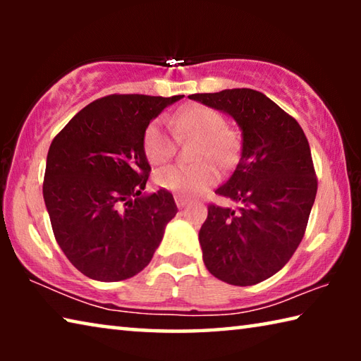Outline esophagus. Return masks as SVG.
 Wrapping results in <instances>:
<instances>
[{
    "mask_svg": "<svg viewBox=\"0 0 361 361\" xmlns=\"http://www.w3.org/2000/svg\"><path fill=\"white\" fill-rule=\"evenodd\" d=\"M175 202H176V205H178V209H183V207H186L189 204V200L183 197V195L176 194L175 195Z\"/></svg>",
    "mask_w": 361,
    "mask_h": 361,
    "instance_id": "1",
    "label": "esophagus"
}]
</instances>
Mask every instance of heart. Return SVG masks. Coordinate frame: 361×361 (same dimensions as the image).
Returning <instances> with one entry per match:
<instances>
[{"label":"heart","instance_id":"1","mask_svg":"<svg viewBox=\"0 0 361 361\" xmlns=\"http://www.w3.org/2000/svg\"><path fill=\"white\" fill-rule=\"evenodd\" d=\"M169 126L181 137L195 138L194 166H167L154 172V183L181 195H194L212 188L219 178L215 167L228 169L239 157L240 140L237 132L224 126L223 114L210 106L186 105L170 114ZM143 151L151 164H164L175 152V142L162 119L152 121L143 133Z\"/></svg>","mask_w":361,"mask_h":361}]
</instances>
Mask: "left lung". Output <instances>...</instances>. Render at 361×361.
<instances>
[{
	"label": "left lung",
	"instance_id": "1",
	"mask_svg": "<svg viewBox=\"0 0 361 361\" xmlns=\"http://www.w3.org/2000/svg\"><path fill=\"white\" fill-rule=\"evenodd\" d=\"M189 99L232 116L243 137L234 173L215 191L239 207L210 204L199 231L205 267L226 283H259L290 261L307 228L317 194L309 142L298 121L258 90Z\"/></svg>",
	"mask_w": 361,
	"mask_h": 361
}]
</instances>
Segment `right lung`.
<instances>
[{
  "instance_id": "add662e5",
  "label": "right lung",
  "mask_w": 361,
  "mask_h": 361,
  "mask_svg": "<svg viewBox=\"0 0 361 361\" xmlns=\"http://www.w3.org/2000/svg\"><path fill=\"white\" fill-rule=\"evenodd\" d=\"M181 97H103L52 140L42 183L46 209L62 252L89 279L137 276L178 212L167 189L142 194L151 172L143 133Z\"/></svg>"
}]
</instances>
